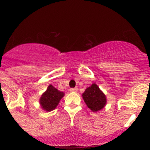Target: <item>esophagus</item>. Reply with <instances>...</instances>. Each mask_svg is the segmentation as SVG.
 Wrapping results in <instances>:
<instances>
[{
  "label": "esophagus",
  "mask_w": 150,
  "mask_h": 150,
  "mask_svg": "<svg viewBox=\"0 0 150 150\" xmlns=\"http://www.w3.org/2000/svg\"><path fill=\"white\" fill-rule=\"evenodd\" d=\"M76 91H77V88H70V91H71V92H76Z\"/></svg>",
  "instance_id": "34e87169"
}]
</instances>
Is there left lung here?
Here are the masks:
<instances>
[{"mask_svg":"<svg viewBox=\"0 0 150 150\" xmlns=\"http://www.w3.org/2000/svg\"><path fill=\"white\" fill-rule=\"evenodd\" d=\"M82 96L87 107L93 112L102 110L107 104L106 95L95 83L85 90Z\"/></svg>","mask_w":150,"mask_h":150,"instance_id":"8db88e82","label":"left lung"}]
</instances>
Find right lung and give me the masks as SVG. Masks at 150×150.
I'll use <instances>...</instances> for the list:
<instances>
[{"label":"right lung","mask_w":150,"mask_h":150,"mask_svg":"<svg viewBox=\"0 0 150 150\" xmlns=\"http://www.w3.org/2000/svg\"><path fill=\"white\" fill-rule=\"evenodd\" d=\"M64 95V92L59 91L52 85H50L46 91L41 95L40 98V104L41 107L44 110L48 112L53 110L58 106L59 101L63 98Z\"/></svg>","instance_id":"right-lung-1"}]
</instances>
